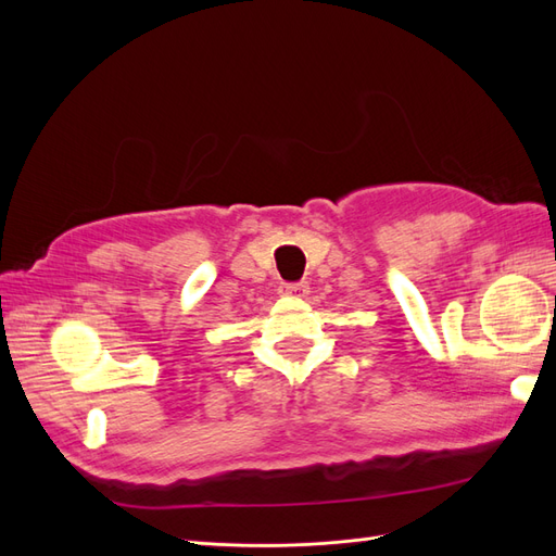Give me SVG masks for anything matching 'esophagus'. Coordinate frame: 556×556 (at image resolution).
<instances>
[{"instance_id":"obj_1","label":"esophagus","mask_w":556,"mask_h":556,"mask_svg":"<svg viewBox=\"0 0 556 556\" xmlns=\"http://www.w3.org/2000/svg\"><path fill=\"white\" fill-rule=\"evenodd\" d=\"M308 282L306 280H299V282H282L280 292L288 294V296H306L308 294Z\"/></svg>"}]
</instances>
